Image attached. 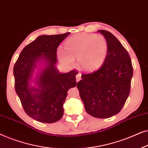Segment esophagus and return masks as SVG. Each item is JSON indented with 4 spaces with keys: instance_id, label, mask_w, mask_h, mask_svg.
I'll use <instances>...</instances> for the list:
<instances>
[{
    "instance_id": "34e87169",
    "label": "esophagus",
    "mask_w": 148,
    "mask_h": 148,
    "mask_svg": "<svg viewBox=\"0 0 148 148\" xmlns=\"http://www.w3.org/2000/svg\"><path fill=\"white\" fill-rule=\"evenodd\" d=\"M81 77H82V74L79 73L78 74H77V75H76V81H77V82H79V81L81 79Z\"/></svg>"
}]
</instances>
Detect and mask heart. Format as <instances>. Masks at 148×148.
Returning <instances> with one entry per match:
<instances>
[{
    "mask_svg": "<svg viewBox=\"0 0 148 148\" xmlns=\"http://www.w3.org/2000/svg\"><path fill=\"white\" fill-rule=\"evenodd\" d=\"M108 54V43L104 36L96 34H77L64 43V49L58 50L60 61L73 65L77 58V64L82 70L92 71L100 67Z\"/></svg>",
    "mask_w": 148,
    "mask_h": 148,
    "instance_id": "b5f03b06",
    "label": "heart"
}]
</instances>
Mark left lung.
<instances>
[{"label": "left lung", "mask_w": 148, "mask_h": 148, "mask_svg": "<svg viewBox=\"0 0 148 148\" xmlns=\"http://www.w3.org/2000/svg\"><path fill=\"white\" fill-rule=\"evenodd\" d=\"M108 43V54L103 65L82 75L77 84L86 112L91 116L106 119L118 114L129 93L133 77L130 56L115 36L99 30Z\"/></svg>", "instance_id": "left-lung-1"}]
</instances>
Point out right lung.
<instances>
[{
	"label": "right lung",
	"mask_w": 148,
	"mask_h": 148,
	"mask_svg": "<svg viewBox=\"0 0 148 148\" xmlns=\"http://www.w3.org/2000/svg\"><path fill=\"white\" fill-rule=\"evenodd\" d=\"M70 32L38 37L22 50L13 68L15 89L28 116L41 123H52L63 116V104L70 88L75 87L77 71L60 73L55 64L59 44ZM44 66L34 79L37 87L31 86L38 62Z\"/></svg>",
	"instance_id": "add662e5"
}]
</instances>
